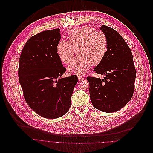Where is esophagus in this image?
<instances>
[{"instance_id": "obj_1", "label": "esophagus", "mask_w": 153, "mask_h": 153, "mask_svg": "<svg viewBox=\"0 0 153 153\" xmlns=\"http://www.w3.org/2000/svg\"><path fill=\"white\" fill-rule=\"evenodd\" d=\"M84 79V77H83V76H80V75L78 76V79H79V81H82Z\"/></svg>"}]
</instances>
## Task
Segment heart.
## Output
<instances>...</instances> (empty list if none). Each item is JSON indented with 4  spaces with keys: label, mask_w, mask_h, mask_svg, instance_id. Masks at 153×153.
<instances>
[{
    "label": "heart",
    "mask_w": 153,
    "mask_h": 153,
    "mask_svg": "<svg viewBox=\"0 0 153 153\" xmlns=\"http://www.w3.org/2000/svg\"><path fill=\"white\" fill-rule=\"evenodd\" d=\"M108 47L107 36L90 27L72 30L69 41L61 40L56 46L57 54L62 62L69 63L76 50V57L68 67L70 72L78 75L84 74L91 65H98L105 56Z\"/></svg>",
    "instance_id": "obj_1"
}]
</instances>
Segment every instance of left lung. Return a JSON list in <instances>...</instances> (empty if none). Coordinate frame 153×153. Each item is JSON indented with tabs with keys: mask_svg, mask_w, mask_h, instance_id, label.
Segmentation results:
<instances>
[{
	"mask_svg": "<svg viewBox=\"0 0 153 153\" xmlns=\"http://www.w3.org/2000/svg\"><path fill=\"white\" fill-rule=\"evenodd\" d=\"M108 40V51L102 62L95 68L104 79L88 76L90 97L98 110L112 113L124 107L134 93L136 75L133 55L121 36L111 27L100 28Z\"/></svg>",
	"mask_w": 153,
	"mask_h": 153,
	"instance_id": "obj_1",
	"label": "left lung"
}]
</instances>
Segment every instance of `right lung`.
I'll list each match as a JSON object with an SVG mask.
<instances>
[{
	"label": "right lung",
	"mask_w": 153,
	"mask_h": 153,
	"mask_svg": "<svg viewBox=\"0 0 153 153\" xmlns=\"http://www.w3.org/2000/svg\"><path fill=\"white\" fill-rule=\"evenodd\" d=\"M59 29L38 33L25 43L19 59L18 75L24 98L40 116L56 119L65 114L78 79L76 75L61 78L66 71L57 52Z\"/></svg>",
	"instance_id": "right-lung-1"
}]
</instances>
